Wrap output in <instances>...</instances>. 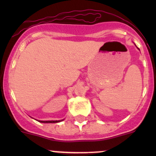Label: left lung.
<instances>
[{
    "label": "left lung",
    "instance_id": "8db88e82",
    "mask_svg": "<svg viewBox=\"0 0 156 156\" xmlns=\"http://www.w3.org/2000/svg\"><path fill=\"white\" fill-rule=\"evenodd\" d=\"M138 49H139V48H138Z\"/></svg>",
    "mask_w": 156,
    "mask_h": 156
}]
</instances>
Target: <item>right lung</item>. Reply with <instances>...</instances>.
I'll list each match as a JSON object with an SVG mask.
<instances>
[{
  "label": "right lung",
  "mask_w": 156,
  "mask_h": 156,
  "mask_svg": "<svg viewBox=\"0 0 156 156\" xmlns=\"http://www.w3.org/2000/svg\"><path fill=\"white\" fill-rule=\"evenodd\" d=\"M64 119H62V120H48V121H42V120H37L39 122L42 123H56V122H59L63 121Z\"/></svg>",
  "instance_id": "right-lung-1"
}]
</instances>
